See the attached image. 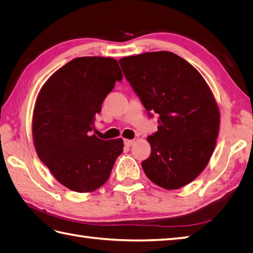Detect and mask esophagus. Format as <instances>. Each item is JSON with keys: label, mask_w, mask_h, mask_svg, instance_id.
<instances>
[{"label": "esophagus", "mask_w": 253, "mask_h": 253, "mask_svg": "<svg viewBox=\"0 0 253 253\" xmlns=\"http://www.w3.org/2000/svg\"><path fill=\"white\" fill-rule=\"evenodd\" d=\"M124 143H125L126 147H130L132 146L133 143H135V140H131V139H125L124 140Z\"/></svg>", "instance_id": "esophagus-1"}]
</instances>
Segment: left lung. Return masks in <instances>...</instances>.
Instances as JSON below:
<instances>
[{
    "mask_svg": "<svg viewBox=\"0 0 253 253\" xmlns=\"http://www.w3.org/2000/svg\"><path fill=\"white\" fill-rule=\"evenodd\" d=\"M124 76L158 131L147 138L151 153L141 166L155 184L177 190L201 174L215 150L220 113L202 74L170 51L145 52L120 60Z\"/></svg>",
    "mask_w": 253,
    "mask_h": 253,
    "instance_id": "8db88e82",
    "label": "left lung"
}]
</instances>
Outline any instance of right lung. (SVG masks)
I'll return each instance as SVG.
<instances>
[{"instance_id":"add662e5","label":"right lung","mask_w":253,"mask_h":253,"mask_svg":"<svg viewBox=\"0 0 253 253\" xmlns=\"http://www.w3.org/2000/svg\"><path fill=\"white\" fill-rule=\"evenodd\" d=\"M122 79L115 59L80 57L54 72L38 93L32 123L35 149L69 190H97L123 152L122 138L103 140L91 135L95 114Z\"/></svg>"}]
</instances>
